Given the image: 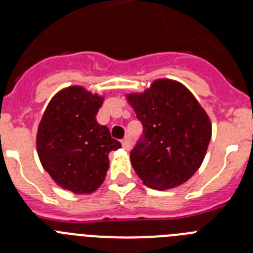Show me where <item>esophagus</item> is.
<instances>
[{
  "label": "esophagus",
  "instance_id": "obj_1",
  "mask_svg": "<svg viewBox=\"0 0 253 253\" xmlns=\"http://www.w3.org/2000/svg\"><path fill=\"white\" fill-rule=\"evenodd\" d=\"M122 146H123V148L125 149V151H130V148H131L130 142H129L128 138H125V139L122 140Z\"/></svg>",
  "mask_w": 253,
  "mask_h": 253
}]
</instances>
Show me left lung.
I'll list each match as a JSON object with an SVG mask.
<instances>
[{"instance_id":"left-lung-1","label":"left lung","mask_w":253,"mask_h":253,"mask_svg":"<svg viewBox=\"0 0 253 253\" xmlns=\"http://www.w3.org/2000/svg\"><path fill=\"white\" fill-rule=\"evenodd\" d=\"M125 99L143 125V138L130 153L143 184L154 190L185 184L202 166L211 138L204 107L186 86L169 78H157Z\"/></svg>"}]
</instances>
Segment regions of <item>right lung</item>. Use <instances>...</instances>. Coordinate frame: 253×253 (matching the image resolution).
<instances>
[{
  "label": "right lung",
  "instance_id": "1",
  "mask_svg": "<svg viewBox=\"0 0 253 253\" xmlns=\"http://www.w3.org/2000/svg\"><path fill=\"white\" fill-rule=\"evenodd\" d=\"M105 96L68 86L49 101L38 126L37 151L51 180L78 195L92 194L109 169V153L122 147L96 120Z\"/></svg>",
  "mask_w": 253,
  "mask_h": 253
}]
</instances>
